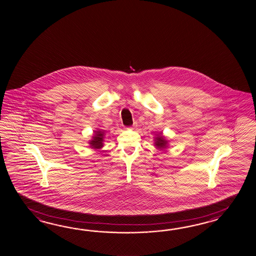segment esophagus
<instances>
[{
  "label": "esophagus",
  "mask_w": 256,
  "mask_h": 256,
  "mask_svg": "<svg viewBox=\"0 0 256 256\" xmlns=\"http://www.w3.org/2000/svg\"><path fill=\"white\" fill-rule=\"evenodd\" d=\"M136 126H137V122H134V124L132 126V127H130V129H134Z\"/></svg>",
  "instance_id": "obj_1"
}]
</instances>
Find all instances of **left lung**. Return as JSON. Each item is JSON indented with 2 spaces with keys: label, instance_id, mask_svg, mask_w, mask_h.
I'll return each instance as SVG.
<instances>
[{
  "label": "left lung",
  "instance_id": "obj_1",
  "mask_svg": "<svg viewBox=\"0 0 256 256\" xmlns=\"http://www.w3.org/2000/svg\"><path fill=\"white\" fill-rule=\"evenodd\" d=\"M154 146H156L158 149H164L168 146V141L164 139V137L162 136H158V137H156V140H154Z\"/></svg>",
  "mask_w": 256,
  "mask_h": 256
}]
</instances>
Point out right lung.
<instances>
[{
    "mask_svg": "<svg viewBox=\"0 0 256 256\" xmlns=\"http://www.w3.org/2000/svg\"><path fill=\"white\" fill-rule=\"evenodd\" d=\"M95 134L93 136L92 139L90 141V146L92 149H100L104 146V132L98 130L94 132Z\"/></svg>",
    "mask_w": 256,
    "mask_h": 256,
    "instance_id": "right-lung-1",
    "label": "right lung"
}]
</instances>
